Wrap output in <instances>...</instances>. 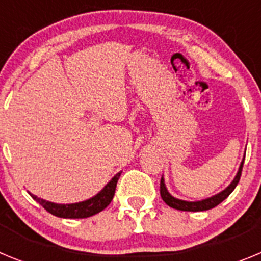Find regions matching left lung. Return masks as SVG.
I'll use <instances>...</instances> for the list:
<instances>
[{"label": "left lung", "mask_w": 261, "mask_h": 261, "mask_svg": "<svg viewBox=\"0 0 261 261\" xmlns=\"http://www.w3.org/2000/svg\"><path fill=\"white\" fill-rule=\"evenodd\" d=\"M243 163H244V158L242 161L241 166H239V170L235 175L234 180L230 183V186L227 188L222 191V192L217 193V195L212 196V197H208V199H204L201 201H184V200H179L174 196L170 195V192L166 188L165 184V179H161V197H162L163 201L168 205V206H171V208L177 209V211H184V212H202V211H209V209L214 208L218 204L223 201V200L235 190V187L237 184L239 183V179H241L242 175V168H243Z\"/></svg>", "instance_id": "1"}]
</instances>
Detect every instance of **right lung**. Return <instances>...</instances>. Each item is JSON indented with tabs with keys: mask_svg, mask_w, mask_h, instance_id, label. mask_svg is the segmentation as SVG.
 Returning <instances> with one entry per match:
<instances>
[{
	"mask_svg": "<svg viewBox=\"0 0 261 261\" xmlns=\"http://www.w3.org/2000/svg\"><path fill=\"white\" fill-rule=\"evenodd\" d=\"M121 172H117L112 179L107 183V186L103 188L99 193H96L94 197L81 202H74V204H55V202L43 200L38 196L30 193L32 199L43 206L47 212H49L53 216L60 217V218H87L94 214L102 212L110 205L115 195L116 184L119 180Z\"/></svg>",
	"mask_w": 261,
	"mask_h": 261,
	"instance_id": "right-lung-1",
	"label": "right lung"
}]
</instances>
